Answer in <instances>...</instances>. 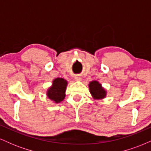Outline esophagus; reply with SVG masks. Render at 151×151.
I'll use <instances>...</instances> for the list:
<instances>
[{"label":"esophagus","instance_id":"34e87169","mask_svg":"<svg viewBox=\"0 0 151 151\" xmlns=\"http://www.w3.org/2000/svg\"><path fill=\"white\" fill-rule=\"evenodd\" d=\"M74 79H75L76 81H81V77H79V76H77V77H74Z\"/></svg>","mask_w":151,"mask_h":151}]
</instances>
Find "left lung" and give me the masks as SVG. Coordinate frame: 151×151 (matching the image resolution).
Segmentation results:
<instances>
[{
	"label": "left lung",
	"instance_id": "obj_1",
	"mask_svg": "<svg viewBox=\"0 0 151 151\" xmlns=\"http://www.w3.org/2000/svg\"><path fill=\"white\" fill-rule=\"evenodd\" d=\"M89 91L93 99H103L106 96L107 91L98 81H91L89 84Z\"/></svg>",
	"mask_w": 151,
	"mask_h": 151
}]
</instances>
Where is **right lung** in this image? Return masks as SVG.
<instances>
[{"instance_id":"obj_1","label":"right lung","mask_w":151,"mask_h":151,"mask_svg":"<svg viewBox=\"0 0 151 151\" xmlns=\"http://www.w3.org/2000/svg\"><path fill=\"white\" fill-rule=\"evenodd\" d=\"M68 84L67 80L63 78H57L52 81V84L47 91V96L55 103H60L65 99V91Z\"/></svg>"}]
</instances>
